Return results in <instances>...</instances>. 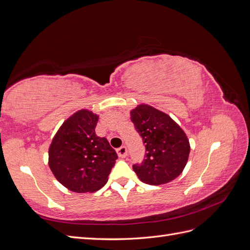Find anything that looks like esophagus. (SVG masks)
I'll use <instances>...</instances> for the list:
<instances>
[{
	"instance_id": "34e87169",
	"label": "esophagus",
	"mask_w": 250,
	"mask_h": 250,
	"mask_svg": "<svg viewBox=\"0 0 250 250\" xmlns=\"http://www.w3.org/2000/svg\"><path fill=\"white\" fill-rule=\"evenodd\" d=\"M117 152H118V155H119L120 157L124 158V157L127 155V149H126L125 146H122V147H120V148L117 150Z\"/></svg>"
}]
</instances>
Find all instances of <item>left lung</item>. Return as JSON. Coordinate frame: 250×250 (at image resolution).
<instances>
[{
	"label": "left lung",
	"instance_id": "left-lung-1",
	"mask_svg": "<svg viewBox=\"0 0 250 250\" xmlns=\"http://www.w3.org/2000/svg\"><path fill=\"white\" fill-rule=\"evenodd\" d=\"M130 120L146 144V158L141 165H133L140 180L160 186L178 177L191 150L181 127L167 113L148 104H139L131 109Z\"/></svg>",
	"mask_w": 250,
	"mask_h": 250
}]
</instances>
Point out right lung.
I'll return each instance as SVG.
<instances>
[{"label":"right lung","instance_id":"right-lung-1","mask_svg":"<svg viewBox=\"0 0 250 250\" xmlns=\"http://www.w3.org/2000/svg\"><path fill=\"white\" fill-rule=\"evenodd\" d=\"M99 116L80 109L59 127L49 147V167L67 190L93 193L107 183L118 155L108 141L95 133Z\"/></svg>","mask_w":250,"mask_h":250}]
</instances>
